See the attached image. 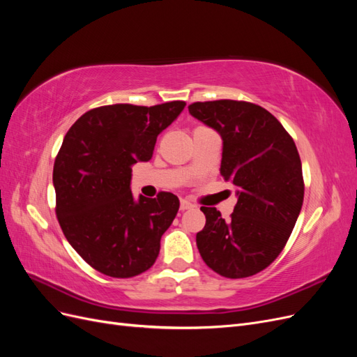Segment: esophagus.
Wrapping results in <instances>:
<instances>
[{
    "label": "esophagus",
    "instance_id": "1",
    "mask_svg": "<svg viewBox=\"0 0 357 357\" xmlns=\"http://www.w3.org/2000/svg\"><path fill=\"white\" fill-rule=\"evenodd\" d=\"M190 208H193V204L192 202H189L188 199H181L180 201V210L181 211H186V210H190Z\"/></svg>",
    "mask_w": 357,
    "mask_h": 357
}]
</instances>
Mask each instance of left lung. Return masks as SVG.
I'll return each instance as SVG.
<instances>
[{"label": "left lung", "mask_w": 357, "mask_h": 357, "mask_svg": "<svg viewBox=\"0 0 357 357\" xmlns=\"http://www.w3.org/2000/svg\"><path fill=\"white\" fill-rule=\"evenodd\" d=\"M189 113L222 137L220 174L238 197L228 222L214 207H201L199 255L223 277L255 275L282 253L304 201L295 142L271 113L252 102H193Z\"/></svg>", "instance_id": "8db88e82"}]
</instances>
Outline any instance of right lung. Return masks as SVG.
I'll use <instances>...</instances> for the list:
<instances>
[{"label": "right lung", "instance_id": "right-lung-1", "mask_svg": "<svg viewBox=\"0 0 357 357\" xmlns=\"http://www.w3.org/2000/svg\"><path fill=\"white\" fill-rule=\"evenodd\" d=\"M185 105L98 107L63 138L53 165L56 215L71 247L96 271L129 278L155 264L180 201L169 192L135 199L132 165L152 159L158 135Z\"/></svg>", "mask_w": 357, "mask_h": 357}]
</instances>
